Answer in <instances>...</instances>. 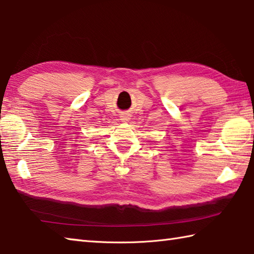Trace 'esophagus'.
Segmentation results:
<instances>
[{
  "instance_id": "34e87169",
  "label": "esophagus",
  "mask_w": 254,
  "mask_h": 254,
  "mask_svg": "<svg viewBox=\"0 0 254 254\" xmlns=\"http://www.w3.org/2000/svg\"><path fill=\"white\" fill-rule=\"evenodd\" d=\"M120 117H122L123 122H128V120H129V116H128L127 114H124V115L120 116Z\"/></svg>"
}]
</instances>
